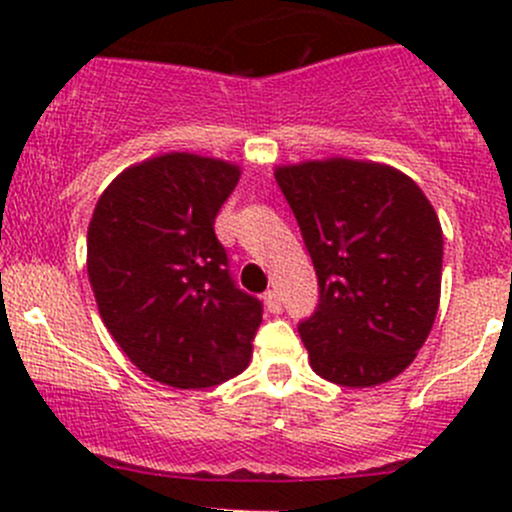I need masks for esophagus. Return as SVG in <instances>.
I'll list each match as a JSON object with an SVG mask.
<instances>
[{"instance_id": "34e87169", "label": "esophagus", "mask_w": 512, "mask_h": 512, "mask_svg": "<svg viewBox=\"0 0 512 512\" xmlns=\"http://www.w3.org/2000/svg\"><path fill=\"white\" fill-rule=\"evenodd\" d=\"M265 307H267V312H272V314H280L282 312V299H280V294L275 292V289H270V292H265Z\"/></svg>"}]
</instances>
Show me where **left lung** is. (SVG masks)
<instances>
[{"instance_id":"8db88e82","label":"left lung","mask_w":512,"mask_h":512,"mask_svg":"<svg viewBox=\"0 0 512 512\" xmlns=\"http://www.w3.org/2000/svg\"><path fill=\"white\" fill-rule=\"evenodd\" d=\"M319 282L297 324L309 364L339 386H376L414 361L441 299L443 232L421 188L364 160H309L275 173Z\"/></svg>"}]
</instances>
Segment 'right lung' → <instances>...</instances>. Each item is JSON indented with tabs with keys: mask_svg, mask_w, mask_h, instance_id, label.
Segmentation results:
<instances>
[{
	"mask_svg": "<svg viewBox=\"0 0 512 512\" xmlns=\"http://www.w3.org/2000/svg\"><path fill=\"white\" fill-rule=\"evenodd\" d=\"M240 180L225 160L165 153L123 170L89 225L103 324L146 376L208 389L245 371L262 302L235 285L215 218Z\"/></svg>",
	"mask_w": 512,
	"mask_h": 512,
	"instance_id": "1",
	"label": "right lung"
}]
</instances>
